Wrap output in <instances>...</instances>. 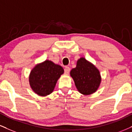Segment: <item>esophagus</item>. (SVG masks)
<instances>
[{"label": "esophagus", "mask_w": 132, "mask_h": 132, "mask_svg": "<svg viewBox=\"0 0 132 132\" xmlns=\"http://www.w3.org/2000/svg\"><path fill=\"white\" fill-rule=\"evenodd\" d=\"M70 72V68H69L68 66H66L64 68V73L66 74H68Z\"/></svg>", "instance_id": "obj_1"}]
</instances>
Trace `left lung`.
I'll use <instances>...</instances> for the list:
<instances>
[{
	"mask_svg": "<svg viewBox=\"0 0 132 132\" xmlns=\"http://www.w3.org/2000/svg\"><path fill=\"white\" fill-rule=\"evenodd\" d=\"M78 91L84 95H91L98 89L101 81L100 71L94 64L81 57L70 72Z\"/></svg>",
	"mask_w": 132,
	"mask_h": 132,
	"instance_id": "left-lung-1",
	"label": "left lung"
}]
</instances>
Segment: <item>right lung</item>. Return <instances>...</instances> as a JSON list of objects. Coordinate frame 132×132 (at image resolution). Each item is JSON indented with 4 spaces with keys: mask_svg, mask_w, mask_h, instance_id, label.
I'll return each instance as SVG.
<instances>
[{
    "mask_svg": "<svg viewBox=\"0 0 132 132\" xmlns=\"http://www.w3.org/2000/svg\"><path fill=\"white\" fill-rule=\"evenodd\" d=\"M63 73L64 69L60 65L47 60L36 64L32 69L29 76V85L36 94L46 96L53 92Z\"/></svg>",
    "mask_w": 132,
    "mask_h": 132,
    "instance_id": "right-lung-1",
    "label": "right lung"
}]
</instances>
